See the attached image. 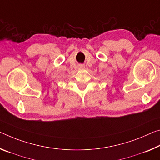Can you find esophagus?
<instances>
[{"instance_id":"34e87169","label":"esophagus","mask_w":160,"mask_h":160,"mask_svg":"<svg viewBox=\"0 0 160 160\" xmlns=\"http://www.w3.org/2000/svg\"><path fill=\"white\" fill-rule=\"evenodd\" d=\"M84 68H85L84 65H78V69L82 70V69H84Z\"/></svg>"}]
</instances>
